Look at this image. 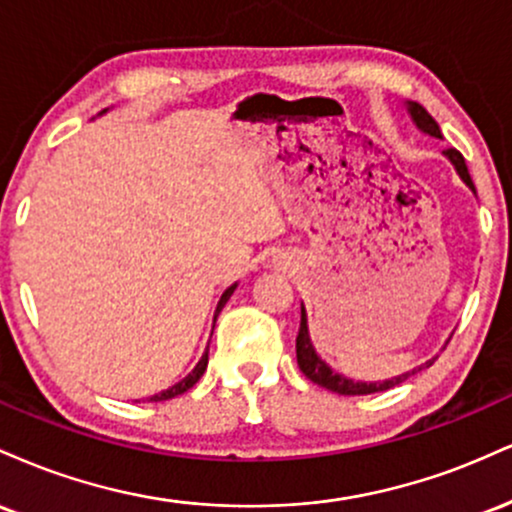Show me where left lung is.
I'll return each mask as SVG.
<instances>
[{
    "label": "left lung",
    "mask_w": 512,
    "mask_h": 512,
    "mask_svg": "<svg viewBox=\"0 0 512 512\" xmlns=\"http://www.w3.org/2000/svg\"><path fill=\"white\" fill-rule=\"evenodd\" d=\"M410 114H412L414 122H417L419 129L426 131V134L441 138V129H438L436 119L431 117V114L426 112L424 107L419 105V102H410ZM446 155L450 158V162H453V165H455V170H458V174L462 177V182H465L474 191V182H472L470 172H467L465 158H462L460 150L448 148ZM297 364H299V369H302V374L309 378V381H314V383H318V386L333 390V393H340V395H371V393H381V390H388V388L398 386V383H402V381H407V378H410L412 374H417V371L422 369V366H419V369L410 371V374H402L398 378H390V381H383V383H357V381H352V378H345V376L335 374V371H330L328 366L316 357L314 347H311L304 309H302V323H299V333H297ZM431 364H434V362H426L424 366H431Z\"/></svg>",
    "instance_id": "obj_1"
}]
</instances>
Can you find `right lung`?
<instances>
[{"instance_id":"right-lung-1","label":"right lung","mask_w":512,"mask_h":512,"mask_svg":"<svg viewBox=\"0 0 512 512\" xmlns=\"http://www.w3.org/2000/svg\"><path fill=\"white\" fill-rule=\"evenodd\" d=\"M234 287H237V285L227 287L225 294H222V297H220V302H218V309H215V318H218V314H220V311H222V306L227 304V299L232 297ZM206 366H208V352L203 354V357H201V362L196 364V369L191 371V374L186 376V378H182V381H179L177 386H172L170 390H162V393L153 395V398H150V400H153V402H160V400H170V398H174V395H182V393H186V390L196 386V383H198V378H201V376H203V371H206Z\"/></svg>"}]
</instances>
